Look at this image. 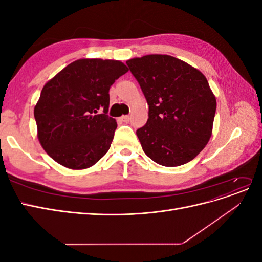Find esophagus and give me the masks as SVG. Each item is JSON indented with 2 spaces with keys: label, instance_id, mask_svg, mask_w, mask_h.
Returning <instances> with one entry per match:
<instances>
[{
  "label": "esophagus",
  "instance_id": "esophagus-1",
  "mask_svg": "<svg viewBox=\"0 0 262 262\" xmlns=\"http://www.w3.org/2000/svg\"><path fill=\"white\" fill-rule=\"evenodd\" d=\"M120 119H121V121L124 122V123H128L130 121V117L129 116H122Z\"/></svg>",
  "mask_w": 262,
  "mask_h": 262
}]
</instances>
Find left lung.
Instances as JSON below:
<instances>
[{"label": "left lung", "mask_w": 262, "mask_h": 262, "mask_svg": "<svg viewBox=\"0 0 262 262\" xmlns=\"http://www.w3.org/2000/svg\"><path fill=\"white\" fill-rule=\"evenodd\" d=\"M126 64L148 105L147 122L137 130L144 153L166 167L192 161L208 144L216 110L207 77L167 54H147Z\"/></svg>", "instance_id": "8db88e82"}]
</instances>
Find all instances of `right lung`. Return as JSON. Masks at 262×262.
Returning a JSON list of instances; mask_svg holds the SVG:
<instances>
[{
    "mask_svg": "<svg viewBox=\"0 0 262 262\" xmlns=\"http://www.w3.org/2000/svg\"><path fill=\"white\" fill-rule=\"evenodd\" d=\"M128 71L118 60L80 59L45 84L34 116L38 140L52 160L80 170L108 152L117 129L107 115L109 89Z\"/></svg>",
    "mask_w": 262,
    "mask_h": 262,
    "instance_id": "1",
    "label": "right lung"
}]
</instances>
